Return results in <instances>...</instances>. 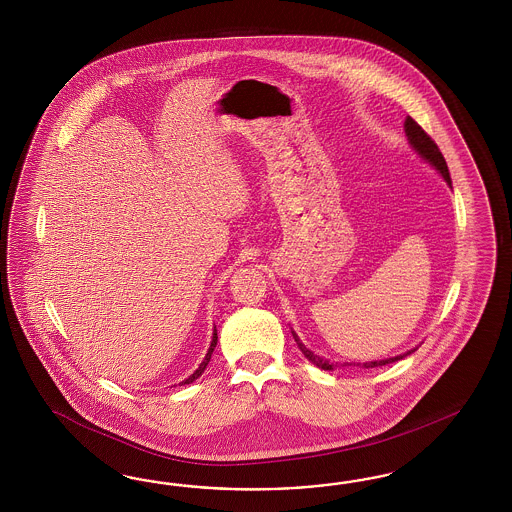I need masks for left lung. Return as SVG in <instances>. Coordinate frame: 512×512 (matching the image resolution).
Wrapping results in <instances>:
<instances>
[{"mask_svg":"<svg viewBox=\"0 0 512 512\" xmlns=\"http://www.w3.org/2000/svg\"><path fill=\"white\" fill-rule=\"evenodd\" d=\"M405 135H407V140H409V144L413 146V150L417 152V154L422 157V159H426L432 167H435V171L439 172L445 180H447V184L450 186V174L449 167H447V161H445V157L443 154L439 152V148H437V144H435L432 137L420 127L411 116H407L405 118ZM293 338H295L296 345H298V349L304 353V357L308 358L310 362H313L317 368H321V370H334V366L336 364H332V362H328L325 358L319 357V355H315V353H311L310 349L300 341V338L296 336L295 330H293ZM415 349H411V351H407V353H403L400 357L387 358V360H373V362H357V366L360 368H377V366H385V364H390V362H396V360H402L403 357H407V355H411ZM351 366V364H349ZM355 366V364H353Z\"/></svg>","mask_w":512,"mask_h":512,"instance_id":"obj_1","label":"left lung"}]
</instances>
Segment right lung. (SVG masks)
I'll use <instances>...</instances> for the list:
<instances>
[{
  "instance_id": "add662e5",
  "label": "right lung",
  "mask_w": 512,
  "mask_h": 512,
  "mask_svg": "<svg viewBox=\"0 0 512 512\" xmlns=\"http://www.w3.org/2000/svg\"><path fill=\"white\" fill-rule=\"evenodd\" d=\"M217 345V330L216 326H214V336H212V343H210V349H208V353H206V357L201 362V366L195 370V372L191 373L189 377H187L186 381H182V385H189V383H193L195 379H199L201 377L202 372L206 370V366H208V362H210V358H212V353H214V347Z\"/></svg>"
}]
</instances>
